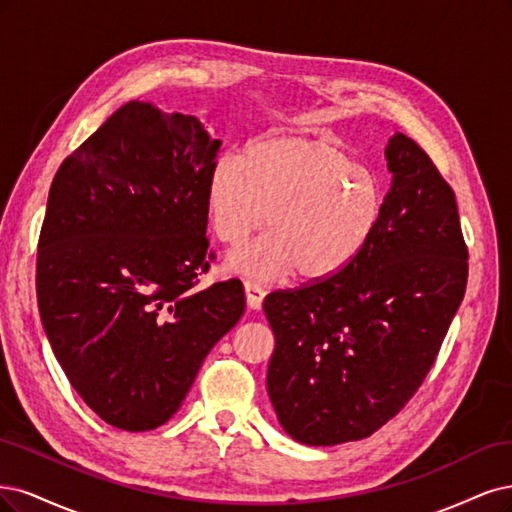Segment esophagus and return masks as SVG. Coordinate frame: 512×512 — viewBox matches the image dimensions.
<instances>
[{
	"label": "esophagus",
	"mask_w": 512,
	"mask_h": 512,
	"mask_svg": "<svg viewBox=\"0 0 512 512\" xmlns=\"http://www.w3.org/2000/svg\"><path fill=\"white\" fill-rule=\"evenodd\" d=\"M244 293H246V304H249V308L259 310L263 304V298H266V291H263V287L257 285L255 280H246Z\"/></svg>",
	"instance_id": "1"
}]
</instances>
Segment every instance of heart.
<instances>
[{"instance_id": "1", "label": "heart", "mask_w": 512, "mask_h": 512, "mask_svg": "<svg viewBox=\"0 0 512 512\" xmlns=\"http://www.w3.org/2000/svg\"><path fill=\"white\" fill-rule=\"evenodd\" d=\"M206 204L217 238L242 246L268 223L272 234L229 259L232 270L276 280L300 270L310 283L334 278L366 249L383 217L378 178L340 144L276 136L225 155L208 174Z\"/></svg>"}]
</instances>
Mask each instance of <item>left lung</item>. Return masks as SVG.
Wrapping results in <instances>:
<instances>
[{"label": "left lung", "instance_id": "obj_1", "mask_svg": "<svg viewBox=\"0 0 512 512\" xmlns=\"http://www.w3.org/2000/svg\"><path fill=\"white\" fill-rule=\"evenodd\" d=\"M381 223L349 268L270 293L268 393L310 447L361 440L406 406L464 300L468 246L455 193L423 148L395 134Z\"/></svg>", "mask_w": 512, "mask_h": 512}]
</instances>
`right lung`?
<instances>
[{"instance_id":"add662e5","label":"right lung","mask_w":512,"mask_h":512,"mask_svg":"<svg viewBox=\"0 0 512 512\" xmlns=\"http://www.w3.org/2000/svg\"><path fill=\"white\" fill-rule=\"evenodd\" d=\"M219 153L195 117L127 102L53 178L42 325L80 398L119 430L166 423L244 312L238 278L197 289L214 259L206 185Z\"/></svg>"}]
</instances>
